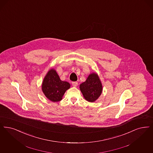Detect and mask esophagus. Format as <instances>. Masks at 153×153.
<instances>
[{"label": "esophagus", "mask_w": 153, "mask_h": 153, "mask_svg": "<svg viewBox=\"0 0 153 153\" xmlns=\"http://www.w3.org/2000/svg\"><path fill=\"white\" fill-rule=\"evenodd\" d=\"M72 85L74 86H77L78 85V82H76V81H74V82H72Z\"/></svg>", "instance_id": "1"}]
</instances>
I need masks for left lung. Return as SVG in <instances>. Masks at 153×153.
I'll use <instances>...</instances> for the list:
<instances>
[{
  "mask_svg": "<svg viewBox=\"0 0 153 153\" xmlns=\"http://www.w3.org/2000/svg\"><path fill=\"white\" fill-rule=\"evenodd\" d=\"M79 89L86 101H96L102 92V85L98 74L94 72L90 74L85 81L79 85Z\"/></svg>",
  "mask_w": 153,
  "mask_h": 153,
  "instance_id": "obj_1",
  "label": "left lung"
}]
</instances>
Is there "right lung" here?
Masks as SVG:
<instances>
[{"mask_svg": "<svg viewBox=\"0 0 153 153\" xmlns=\"http://www.w3.org/2000/svg\"><path fill=\"white\" fill-rule=\"evenodd\" d=\"M71 87L70 84L61 81L53 68L48 71L43 79L42 89L45 96L52 102L61 101L65 92Z\"/></svg>", "mask_w": 153, "mask_h": 153, "instance_id": "right-lung-1", "label": "right lung"}]
</instances>
